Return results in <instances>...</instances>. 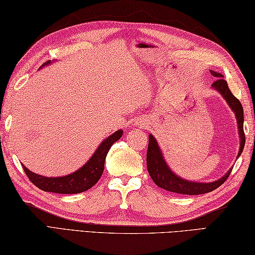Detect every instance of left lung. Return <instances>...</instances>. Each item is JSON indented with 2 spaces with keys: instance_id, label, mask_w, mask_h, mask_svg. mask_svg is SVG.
I'll use <instances>...</instances> for the list:
<instances>
[{
  "instance_id": "8db88e82",
  "label": "left lung",
  "mask_w": 255,
  "mask_h": 255,
  "mask_svg": "<svg viewBox=\"0 0 255 255\" xmlns=\"http://www.w3.org/2000/svg\"><path fill=\"white\" fill-rule=\"evenodd\" d=\"M211 74H212L215 79L213 84L211 85L212 89H214L217 92H219L222 98L225 100V102L231 108L232 111L235 114L238 122V129H239V136H240V148L237 158L240 157L242 154V151L244 148V144H246V134L243 131V108L240 101L234 97L230 91L227 81L223 78L224 76L218 73V72L211 70ZM146 166L148 174H150L153 182L158 186L162 187L166 191L174 192V193L179 194H189V195H199L212 192L213 190L218 189L219 186L222 185L230 175L232 169H230L225 174L220 177L219 180L213 182H194V181H187L182 179L177 174L173 172L170 166L167 165L163 153L160 148V145L157 144L155 137L150 134L148 135V146H147V153H146Z\"/></svg>"
}]
</instances>
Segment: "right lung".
<instances>
[{"mask_svg":"<svg viewBox=\"0 0 255 255\" xmlns=\"http://www.w3.org/2000/svg\"><path fill=\"white\" fill-rule=\"evenodd\" d=\"M50 64L51 61L46 62L41 68ZM122 135V129H118L111 135L104 138L102 143L100 144L99 147L93 153V155L89 158V161L82 167H80L79 170L68 175L49 177L36 174V173L28 170L25 165L22 164V166L32 183L42 191L60 194L81 193V192L89 190L98 183V181L100 180L104 171V162L109 150L113 145V143L120 140Z\"/></svg>","mask_w":255,"mask_h":255,"instance_id":"obj_1","label":"right lung"}]
</instances>
